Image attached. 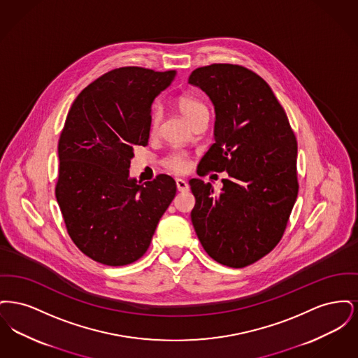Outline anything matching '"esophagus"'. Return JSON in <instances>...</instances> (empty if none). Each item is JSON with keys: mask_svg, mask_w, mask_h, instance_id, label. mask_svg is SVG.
<instances>
[{"mask_svg": "<svg viewBox=\"0 0 358 358\" xmlns=\"http://www.w3.org/2000/svg\"><path fill=\"white\" fill-rule=\"evenodd\" d=\"M176 185H177V189L180 192H187L189 190V185H187V181L182 180V178H177L176 180Z\"/></svg>", "mask_w": 358, "mask_h": 358, "instance_id": "1", "label": "esophagus"}]
</instances>
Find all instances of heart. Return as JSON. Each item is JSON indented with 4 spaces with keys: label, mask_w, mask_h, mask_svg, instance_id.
Instances as JSON below:
<instances>
[{
    "label": "heart",
    "mask_w": 358,
    "mask_h": 358,
    "mask_svg": "<svg viewBox=\"0 0 358 358\" xmlns=\"http://www.w3.org/2000/svg\"><path fill=\"white\" fill-rule=\"evenodd\" d=\"M177 108L182 114V117L192 124L193 122L208 115V108L204 103L200 99L190 96V95H181L177 99ZM161 122V111L155 108L152 114V123H150V130L152 133H155ZM164 165L169 171H176V173H184L189 168V159L187 155L182 153H171L165 161Z\"/></svg>",
    "instance_id": "1"
}]
</instances>
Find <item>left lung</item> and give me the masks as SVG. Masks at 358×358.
<instances>
[{"instance_id": "left-lung-1", "label": "left lung", "mask_w": 358, "mask_h": 358, "mask_svg": "<svg viewBox=\"0 0 358 358\" xmlns=\"http://www.w3.org/2000/svg\"><path fill=\"white\" fill-rule=\"evenodd\" d=\"M189 83L215 106V143L199 176L227 171L222 192L192 178L196 199L190 219L206 254L243 268L271 252L285 234L298 196V143L271 87L251 69L210 64Z\"/></svg>"}]
</instances>
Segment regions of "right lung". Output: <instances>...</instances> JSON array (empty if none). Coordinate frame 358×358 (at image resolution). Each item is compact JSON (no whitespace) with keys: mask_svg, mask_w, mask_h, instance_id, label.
Returning a JSON list of instances; mask_svg holds the SVG:
<instances>
[{"mask_svg":"<svg viewBox=\"0 0 358 358\" xmlns=\"http://www.w3.org/2000/svg\"><path fill=\"white\" fill-rule=\"evenodd\" d=\"M174 76L176 71L113 69L69 108L55 193L69 238L98 263L117 267L142 257L176 196L168 174L145 184L129 176L134 146L149 142L152 103Z\"/></svg>","mask_w":358,"mask_h":358,"instance_id":"1","label":"right lung"}]
</instances>
